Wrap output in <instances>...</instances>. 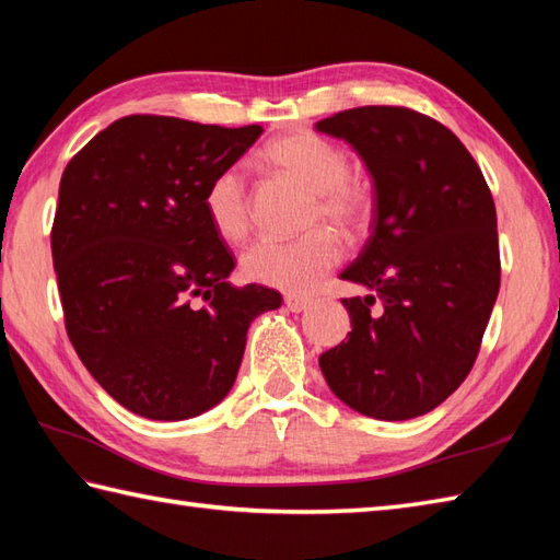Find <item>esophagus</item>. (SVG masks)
Here are the masks:
<instances>
[{
	"mask_svg": "<svg viewBox=\"0 0 560 560\" xmlns=\"http://www.w3.org/2000/svg\"><path fill=\"white\" fill-rule=\"evenodd\" d=\"M283 303H287V307H289L291 313H303V311H307V307L313 305V301L305 299V295H287V299H283Z\"/></svg>",
	"mask_w": 560,
	"mask_h": 560,
	"instance_id": "esophagus-1",
	"label": "esophagus"
}]
</instances>
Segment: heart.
<instances>
[{
	"instance_id": "heart-1",
	"label": "heart",
	"mask_w": 560,
	"mask_h": 560,
	"mask_svg": "<svg viewBox=\"0 0 560 560\" xmlns=\"http://www.w3.org/2000/svg\"><path fill=\"white\" fill-rule=\"evenodd\" d=\"M259 161L269 171L291 177L313 192L311 225L331 223L347 237H359L371 223L373 201L368 189L351 177V161L337 144L315 132H293L271 139L259 149ZM205 213L219 237L243 241L249 229V187L237 165H225L211 177ZM343 257L341 237L323 225L295 241L261 237L241 257L243 277L259 287L307 293Z\"/></svg>"
}]
</instances>
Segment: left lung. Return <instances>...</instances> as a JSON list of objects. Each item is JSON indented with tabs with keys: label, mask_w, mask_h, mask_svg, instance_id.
<instances>
[{
	"label": "left lung",
	"mask_w": 560,
	"mask_h": 560,
	"mask_svg": "<svg viewBox=\"0 0 560 560\" xmlns=\"http://www.w3.org/2000/svg\"><path fill=\"white\" fill-rule=\"evenodd\" d=\"M315 127L349 141L375 187L371 237L341 271L368 295L341 301L351 331L319 368L353 411L416 419L469 375L501 289L491 189L467 147L416 110L365 105Z\"/></svg>",
	"instance_id": "left-lung-1"
}]
</instances>
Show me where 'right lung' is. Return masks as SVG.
<instances>
[{
    "instance_id": "1",
    "label": "right lung",
    "mask_w": 560,
    "mask_h": 560,
    "mask_svg": "<svg viewBox=\"0 0 560 560\" xmlns=\"http://www.w3.org/2000/svg\"><path fill=\"white\" fill-rule=\"evenodd\" d=\"M259 135V125L129 115L59 180L50 243L69 341L96 383L144 419L217 407L249 323L281 305L273 289L231 287L235 259L201 205L211 177Z\"/></svg>"
}]
</instances>
